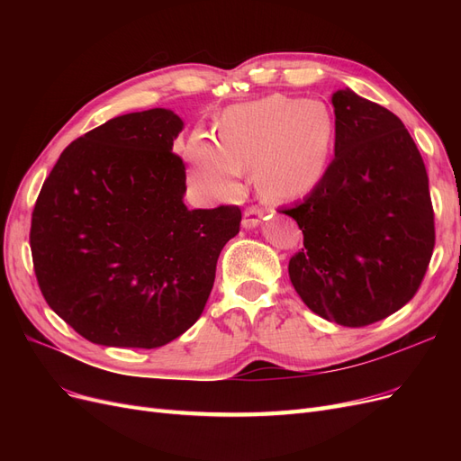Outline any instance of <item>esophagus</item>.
I'll return each instance as SVG.
<instances>
[{
	"instance_id": "1",
	"label": "esophagus",
	"mask_w": 461,
	"mask_h": 461,
	"mask_svg": "<svg viewBox=\"0 0 461 461\" xmlns=\"http://www.w3.org/2000/svg\"><path fill=\"white\" fill-rule=\"evenodd\" d=\"M263 219V209L259 207H248L244 212V219H242V227L244 229H254L259 225V221Z\"/></svg>"
}]
</instances>
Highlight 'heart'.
Returning a JSON list of instances; mask_svg holds the SVG:
<instances>
[{
    "label": "heart",
    "instance_id": "obj_1",
    "mask_svg": "<svg viewBox=\"0 0 461 461\" xmlns=\"http://www.w3.org/2000/svg\"><path fill=\"white\" fill-rule=\"evenodd\" d=\"M332 144V117L325 104L267 95L229 107L217 140L194 134L185 148L192 176L212 196L239 192L244 169L265 198L294 200L308 194L325 171Z\"/></svg>",
    "mask_w": 461,
    "mask_h": 461
}]
</instances>
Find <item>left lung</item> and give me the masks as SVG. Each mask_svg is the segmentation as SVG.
<instances>
[{"label":"left lung","mask_w":461,"mask_h":461,"mask_svg":"<svg viewBox=\"0 0 461 461\" xmlns=\"http://www.w3.org/2000/svg\"><path fill=\"white\" fill-rule=\"evenodd\" d=\"M332 105L334 158L303 202L281 209L303 232L288 275L313 313L366 327L420 290L435 212L421 153L393 111L348 88Z\"/></svg>","instance_id":"1"}]
</instances>
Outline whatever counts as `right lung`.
<instances>
[{
    "label": "right lung",
    "mask_w": 461,
    "mask_h": 461,
    "mask_svg": "<svg viewBox=\"0 0 461 461\" xmlns=\"http://www.w3.org/2000/svg\"><path fill=\"white\" fill-rule=\"evenodd\" d=\"M185 122L148 109L68 144L40 190L31 249L50 308L80 337L159 348L200 319L239 205L188 209L173 142Z\"/></svg>",
    "instance_id": "add662e5"
}]
</instances>
